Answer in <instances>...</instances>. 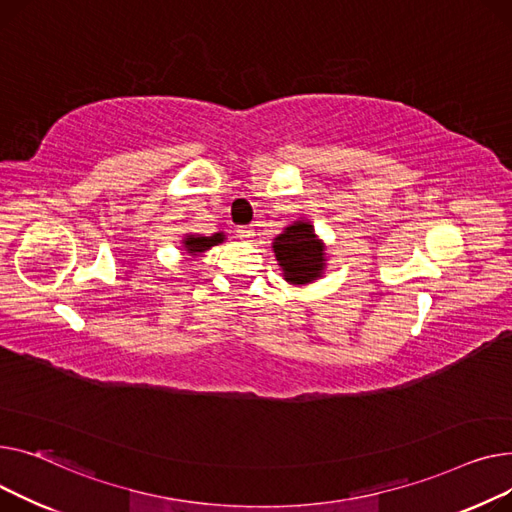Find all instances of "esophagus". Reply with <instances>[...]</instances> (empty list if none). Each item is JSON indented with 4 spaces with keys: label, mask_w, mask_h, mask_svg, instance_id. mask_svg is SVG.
Segmentation results:
<instances>
[{
    "label": "esophagus",
    "mask_w": 512,
    "mask_h": 512,
    "mask_svg": "<svg viewBox=\"0 0 512 512\" xmlns=\"http://www.w3.org/2000/svg\"><path fill=\"white\" fill-rule=\"evenodd\" d=\"M235 235L242 239V242H252L254 239V229H250V227H239L237 231H235Z\"/></svg>",
    "instance_id": "obj_1"
}]
</instances>
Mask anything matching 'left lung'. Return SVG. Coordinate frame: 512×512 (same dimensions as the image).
<instances>
[{
  "label": "left lung",
  "mask_w": 512,
  "mask_h": 512,
  "mask_svg": "<svg viewBox=\"0 0 512 512\" xmlns=\"http://www.w3.org/2000/svg\"><path fill=\"white\" fill-rule=\"evenodd\" d=\"M273 252L289 285L316 283L326 270V244L316 235L310 219H297L287 225L273 239Z\"/></svg>",
  "instance_id": "obj_1"
}]
</instances>
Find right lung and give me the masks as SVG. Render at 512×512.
<instances>
[{
  "label": "right lung",
  "mask_w": 512,
  "mask_h": 512,
  "mask_svg": "<svg viewBox=\"0 0 512 512\" xmlns=\"http://www.w3.org/2000/svg\"><path fill=\"white\" fill-rule=\"evenodd\" d=\"M225 233H213V235H198V233H184L182 237V252L188 256H200L213 246H219L225 242Z\"/></svg>",
  "instance_id": "right-lung-1"
}]
</instances>
